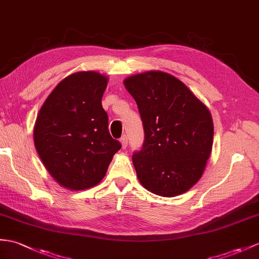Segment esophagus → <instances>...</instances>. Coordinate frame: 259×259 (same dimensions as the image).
Returning <instances> with one entry per match:
<instances>
[{
  "label": "esophagus",
  "mask_w": 259,
  "mask_h": 259,
  "mask_svg": "<svg viewBox=\"0 0 259 259\" xmlns=\"http://www.w3.org/2000/svg\"><path fill=\"white\" fill-rule=\"evenodd\" d=\"M120 142H121V146H122L123 149L127 148V146H128V137L125 135L122 136L121 139H120Z\"/></svg>",
  "instance_id": "34e87169"
}]
</instances>
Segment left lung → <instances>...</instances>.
Here are the masks:
<instances>
[{"instance_id":"1","label":"left lung","mask_w":259,"mask_h":259,"mask_svg":"<svg viewBox=\"0 0 259 259\" xmlns=\"http://www.w3.org/2000/svg\"><path fill=\"white\" fill-rule=\"evenodd\" d=\"M139 109L144 142L132 155L144 189L164 197L185 193L211 155L214 125L208 108L177 77L149 70L123 80Z\"/></svg>"}]
</instances>
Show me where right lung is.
<instances>
[{
  "instance_id": "right-lung-1",
  "label": "right lung",
  "mask_w": 259,
  "mask_h": 259,
  "mask_svg": "<svg viewBox=\"0 0 259 259\" xmlns=\"http://www.w3.org/2000/svg\"><path fill=\"white\" fill-rule=\"evenodd\" d=\"M107 83L108 77L98 71L71 74L53 89L36 118V151L65 189L81 191L97 185L121 148L109 134L101 105Z\"/></svg>"
}]
</instances>
